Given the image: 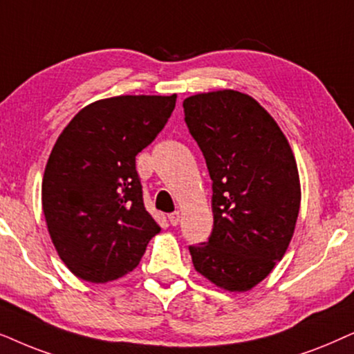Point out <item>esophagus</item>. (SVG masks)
I'll use <instances>...</instances> for the list:
<instances>
[{"label": "esophagus", "instance_id": "obj_1", "mask_svg": "<svg viewBox=\"0 0 354 354\" xmlns=\"http://www.w3.org/2000/svg\"><path fill=\"white\" fill-rule=\"evenodd\" d=\"M180 218H181L180 212H173V214H169V215H168V220H169V223H171L173 226H176L178 223H180Z\"/></svg>", "mask_w": 354, "mask_h": 354}]
</instances>
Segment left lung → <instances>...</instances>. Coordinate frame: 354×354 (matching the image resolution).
<instances>
[{
    "label": "left lung",
    "instance_id": "8db88e82",
    "mask_svg": "<svg viewBox=\"0 0 354 354\" xmlns=\"http://www.w3.org/2000/svg\"><path fill=\"white\" fill-rule=\"evenodd\" d=\"M212 180L214 228L189 246L194 268L226 291H248L285 256L301 204L298 167L277 121L232 88L183 102Z\"/></svg>",
    "mask_w": 354,
    "mask_h": 354
}]
</instances>
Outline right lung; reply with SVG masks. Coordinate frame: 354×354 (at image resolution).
<instances>
[{
  "label": "right lung",
  "instance_id": "right-lung-1",
  "mask_svg": "<svg viewBox=\"0 0 354 354\" xmlns=\"http://www.w3.org/2000/svg\"><path fill=\"white\" fill-rule=\"evenodd\" d=\"M176 93L120 95L82 108L53 145L41 181L51 241L79 279L134 270L160 226L145 210L136 155L165 128Z\"/></svg>",
  "mask_w": 354,
  "mask_h": 354
}]
</instances>
